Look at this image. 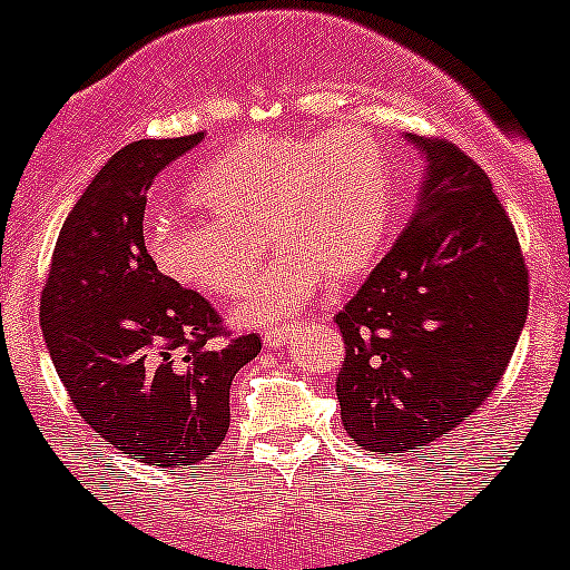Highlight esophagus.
I'll use <instances>...</instances> for the list:
<instances>
[{
    "label": "esophagus",
    "mask_w": 570,
    "mask_h": 570,
    "mask_svg": "<svg viewBox=\"0 0 570 570\" xmlns=\"http://www.w3.org/2000/svg\"><path fill=\"white\" fill-rule=\"evenodd\" d=\"M296 331V325H276V327H268L265 331V344L268 347H279V344H285L291 338V333Z\"/></svg>",
    "instance_id": "1"
}]
</instances>
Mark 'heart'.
I'll return each mask as SVG.
<instances>
[{"label":"heart","mask_w":570,"mask_h":570,"mask_svg":"<svg viewBox=\"0 0 570 570\" xmlns=\"http://www.w3.org/2000/svg\"><path fill=\"white\" fill-rule=\"evenodd\" d=\"M212 220L164 212L146 228L160 274L208 299H232L279 248L234 311L243 325H271L322 282L344 285L370 271L390 237L395 180L384 146L364 129L333 135H245L191 183Z\"/></svg>","instance_id":"heart-1"}]
</instances>
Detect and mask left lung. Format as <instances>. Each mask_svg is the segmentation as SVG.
<instances>
[{
	"label": "left lung",
	"mask_w": 570,
	"mask_h": 570,
	"mask_svg": "<svg viewBox=\"0 0 570 570\" xmlns=\"http://www.w3.org/2000/svg\"><path fill=\"white\" fill-rule=\"evenodd\" d=\"M421 206L338 311L342 424L362 449L399 455L461 426L503 379L529 313V268L492 180L443 138Z\"/></svg>",
	"instance_id": "1"
}]
</instances>
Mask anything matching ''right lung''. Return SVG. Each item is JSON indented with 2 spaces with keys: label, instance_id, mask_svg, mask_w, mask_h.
Returning <instances> with one entry per match:
<instances>
[{
  "label": "right lung",
  "instance_id": "obj_1",
  "mask_svg": "<svg viewBox=\"0 0 570 570\" xmlns=\"http://www.w3.org/2000/svg\"><path fill=\"white\" fill-rule=\"evenodd\" d=\"M200 140L115 153L67 214L41 288V331L72 406L124 455L160 469L217 452L234 375L263 350L257 333L228 338L220 313L160 274L144 245L146 191Z\"/></svg>",
  "mask_w": 570,
  "mask_h": 570
}]
</instances>
